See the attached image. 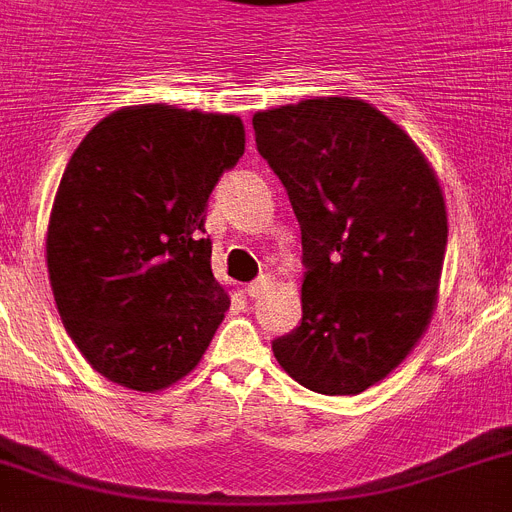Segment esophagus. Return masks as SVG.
<instances>
[{"mask_svg":"<svg viewBox=\"0 0 512 512\" xmlns=\"http://www.w3.org/2000/svg\"><path fill=\"white\" fill-rule=\"evenodd\" d=\"M269 282H272V277H269V274H261L259 280H253L251 285H248V298H251V301L261 298L266 287H269Z\"/></svg>","mask_w":512,"mask_h":512,"instance_id":"obj_1","label":"esophagus"}]
</instances>
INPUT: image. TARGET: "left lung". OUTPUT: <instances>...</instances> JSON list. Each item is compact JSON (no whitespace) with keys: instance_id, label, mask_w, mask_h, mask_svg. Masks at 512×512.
I'll list each match as a JSON object with an SVG mask.
<instances>
[{"instance_id":"left-lung-1","label":"left lung","mask_w":512,"mask_h":512,"mask_svg":"<svg viewBox=\"0 0 512 512\" xmlns=\"http://www.w3.org/2000/svg\"><path fill=\"white\" fill-rule=\"evenodd\" d=\"M256 149L301 225L303 319L272 342L298 384L358 395L432 319L445 198L416 143L366 101L324 96L253 117Z\"/></svg>"}]
</instances>
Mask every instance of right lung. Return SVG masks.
<instances>
[{
	"instance_id": "right-lung-1",
	"label": "right lung",
	"mask_w": 512,
	"mask_h": 512,
	"mask_svg": "<svg viewBox=\"0 0 512 512\" xmlns=\"http://www.w3.org/2000/svg\"><path fill=\"white\" fill-rule=\"evenodd\" d=\"M243 151L235 114L143 104L104 117L70 156L46 266L67 335L101 377L154 392L196 369L230 308L206 204Z\"/></svg>"
}]
</instances>
